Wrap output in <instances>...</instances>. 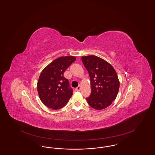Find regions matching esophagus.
<instances>
[{"label": "esophagus", "mask_w": 155, "mask_h": 155, "mask_svg": "<svg viewBox=\"0 0 155 155\" xmlns=\"http://www.w3.org/2000/svg\"><path fill=\"white\" fill-rule=\"evenodd\" d=\"M81 89V87L80 86H78L77 87L75 88V91H80Z\"/></svg>", "instance_id": "1"}]
</instances>
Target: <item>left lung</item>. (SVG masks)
I'll return each instance as SVG.
<instances>
[{"label":"left lung","mask_w":155,"mask_h":155,"mask_svg":"<svg viewBox=\"0 0 155 155\" xmlns=\"http://www.w3.org/2000/svg\"><path fill=\"white\" fill-rule=\"evenodd\" d=\"M82 61L91 79V94L86 99L96 110L110 105L117 96L120 82L112 66L95 55L82 57Z\"/></svg>","instance_id":"obj_1"}]
</instances>
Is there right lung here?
<instances>
[{
	"label": "right lung",
	"mask_w": 155,
	"mask_h": 155,
	"mask_svg": "<svg viewBox=\"0 0 155 155\" xmlns=\"http://www.w3.org/2000/svg\"><path fill=\"white\" fill-rule=\"evenodd\" d=\"M75 59L73 56L59 57L41 72L38 81V93L46 107L54 110L61 109L67 104L73 95V89L64 73Z\"/></svg>",
	"instance_id": "right-lung-1"
}]
</instances>
